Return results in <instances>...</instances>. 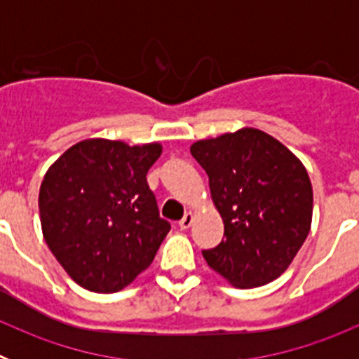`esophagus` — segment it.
Instances as JSON below:
<instances>
[{
	"mask_svg": "<svg viewBox=\"0 0 359 359\" xmlns=\"http://www.w3.org/2000/svg\"><path fill=\"white\" fill-rule=\"evenodd\" d=\"M194 212H185V215H183V219L182 221H180V228H182V230H187V228H190L192 226V223H194Z\"/></svg>",
	"mask_w": 359,
	"mask_h": 359,
	"instance_id": "obj_1",
	"label": "esophagus"
}]
</instances>
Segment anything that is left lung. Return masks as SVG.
<instances>
[{
    "label": "left lung",
    "instance_id": "1",
    "mask_svg": "<svg viewBox=\"0 0 359 359\" xmlns=\"http://www.w3.org/2000/svg\"><path fill=\"white\" fill-rule=\"evenodd\" d=\"M208 174L224 239L203 257L236 287L280 277L311 230L313 187L304 163L277 138L243 128L190 145Z\"/></svg>",
    "mask_w": 359,
    "mask_h": 359
}]
</instances>
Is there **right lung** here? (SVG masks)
<instances>
[{
  "instance_id": "1",
  "label": "right lung",
  "mask_w": 359,
  "mask_h": 359,
  "mask_svg": "<svg viewBox=\"0 0 359 359\" xmlns=\"http://www.w3.org/2000/svg\"><path fill=\"white\" fill-rule=\"evenodd\" d=\"M160 154L156 142L90 138L62 152L44 174L43 237L84 290L116 293L129 286L169 233L145 177Z\"/></svg>"
}]
</instances>
